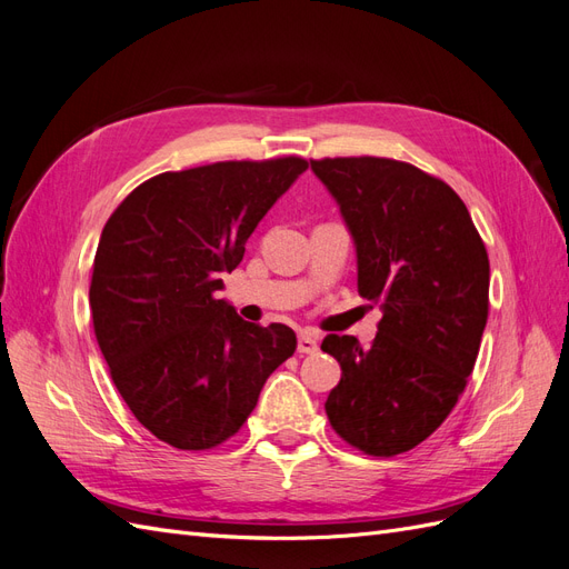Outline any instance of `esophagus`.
Listing matches in <instances>:
<instances>
[{
    "mask_svg": "<svg viewBox=\"0 0 569 569\" xmlns=\"http://www.w3.org/2000/svg\"><path fill=\"white\" fill-rule=\"evenodd\" d=\"M318 347H320V337H318L316 332L303 330V332L299 335V343H297V351H299V353H316Z\"/></svg>",
    "mask_w": 569,
    "mask_h": 569,
    "instance_id": "esophagus-1",
    "label": "esophagus"
}]
</instances>
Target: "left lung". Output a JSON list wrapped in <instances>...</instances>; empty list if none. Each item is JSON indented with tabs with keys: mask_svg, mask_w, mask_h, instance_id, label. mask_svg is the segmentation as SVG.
Returning <instances> with one entry per match:
<instances>
[{
	"mask_svg": "<svg viewBox=\"0 0 569 569\" xmlns=\"http://www.w3.org/2000/svg\"><path fill=\"white\" fill-rule=\"evenodd\" d=\"M339 203L358 258V295L380 303L370 347L327 335L341 380L325 401L353 449L391 458L449 418L489 318V256L468 206L439 178L377 157L311 161Z\"/></svg>",
	"mask_w": 569,
	"mask_h": 569,
	"instance_id": "left-lung-1",
	"label": "left lung"
}]
</instances>
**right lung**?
Segmentation results:
<instances>
[{"mask_svg": "<svg viewBox=\"0 0 569 569\" xmlns=\"http://www.w3.org/2000/svg\"><path fill=\"white\" fill-rule=\"evenodd\" d=\"M308 168L301 157L218 161L134 187L101 230L90 308L111 380L149 432L206 451L247 422L291 327L247 322L226 299L261 218Z\"/></svg>", "mask_w": 569, "mask_h": 569, "instance_id": "obj_1", "label": "right lung"}]
</instances>
